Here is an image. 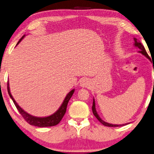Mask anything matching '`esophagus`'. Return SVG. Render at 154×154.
Instances as JSON below:
<instances>
[{"mask_svg": "<svg viewBox=\"0 0 154 154\" xmlns=\"http://www.w3.org/2000/svg\"><path fill=\"white\" fill-rule=\"evenodd\" d=\"M90 85H91L90 81H89L88 79H82L80 82V86L81 87H82V88H88V86H90Z\"/></svg>", "mask_w": 154, "mask_h": 154, "instance_id": "esophagus-1", "label": "esophagus"}]
</instances>
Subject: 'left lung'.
Instances as JSON below:
<instances>
[{
	"mask_svg": "<svg viewBox=\"0 0 154 154\" xmlns=\"http://www.w3.org/2000/svg\"><path fill=\"white\" fill-rule=\"evenodd\" d=\"M134 45H135L136 47H137L140 49L139 51V53H141V54H143V56H145L148 59L150 60V57L149 56V55L146 53V49L144 48V46L143 45H142V43L140 42L139 41H138L137 38H134ZM92 111H93V113H94V115L96 117V119H98V121H100V123H102V124L104 125V126H109V127H118V126H125V125H127L128 123H125V124H111V123H109L107 122H105V121L102 120L101 119H100L99 116L97 113V112H96V103H95V100L94 98V100H93V106H92Z\"/></svg>",
	"mask_w": 154,
	"mask_h": 154,
	"instance_id": "left-lung-1",
	"label": "left lung"
}]
</instances>
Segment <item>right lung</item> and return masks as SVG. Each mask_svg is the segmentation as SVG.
<instances>
[{
    "instance_id": "1",
    "label": "right lung",
    "mask_w": 154,
    "mask_h": 154,
    "mask_svg": "<svg viewBox=\"0 0 154 154\" xmlns=\"http://www.w3.org/2000/svg\"><path fill=\"white\" fill-rule=\"evenodd\" d=\"M24 37H25V35L21 38L19 40V41L17 43L16 45L22 41ZM74 91H75V89H73V90H71V91L68 93L67 96H66L65 99H64L63 103L61 104V106H60L59 109L57 110L54 113H53L52 115L49 116H46V117H36V116H33L32 115H30L29 113H28L27 112L25 111L23 109H21V108L18 106V104L16 103V101L14 100V98H13L12 95L11 94L10 88H9V83L8 82V92L9 96H10L11 99L13 100V103H14L15 106H16V107L17 108V109L18 110L19 113L21 114L22 116L23 117V119L27 121L30 125L38 126V127L54 126H56L57 124H58L60 121H61V119H63V116L65 115L68 103V101H69L70 98H71L72 96H73Z\"/></svg>"
}]
</instances>
